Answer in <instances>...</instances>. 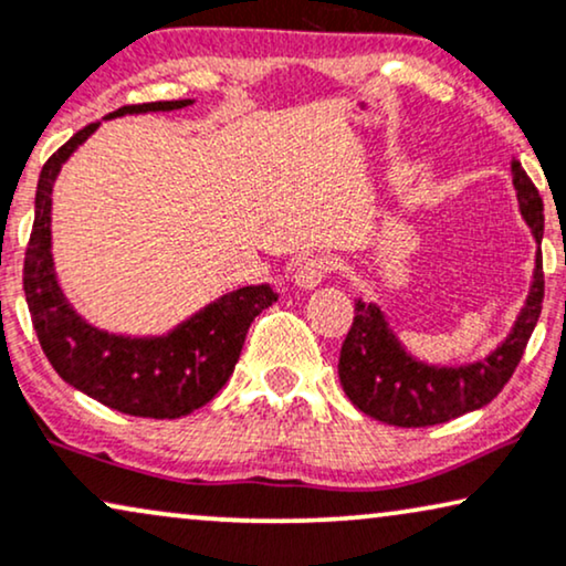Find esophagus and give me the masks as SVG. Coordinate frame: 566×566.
Here are the masks:
<instances>
[{"instance_id": "1", "label": "esophagus", "mask_w": 566, "mask_h": 566, "mask_svg": "<svg viewBox=\"0 0 566 566\" xmlns=\"http://www.w3.org/2000/svg\"><path fill=\"white\" fill-rule=\"evenodd\" d=\"M332 271H334V261L328 259V255H311V259H305L297 266L295 284L303 290H313V287H318V284L324 282Z\"/></svg>"}]
</instances>
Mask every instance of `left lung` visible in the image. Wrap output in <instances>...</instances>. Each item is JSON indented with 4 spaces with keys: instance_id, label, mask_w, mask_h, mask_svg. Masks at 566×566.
Listing matches in <instances>:
<instances>
[{
    "instance_id": "1",
    "label": "left lung",
    "mask_w": 566,
    "mask_h": 566,
    "mask_svg": "<svg viewBox=\"0 0 566 566\" xmlns=\"http://www.w3.org/2000/svg\"><path fill=\"white\" fill-rule=\"evenodd\" d=\"M512 182L517 190L522 219L535 242L543 240V200L520 161H512ZM543 307V255L535 253L533 284L512 334L489 357L468 366L439 368L415 360L399 345L376 303H355L353 326L339 353V381L357 410L381 423L423 428L447 423L464 412L489 405L517 368L527 339Z\"/></svg>"
}]
</instances>
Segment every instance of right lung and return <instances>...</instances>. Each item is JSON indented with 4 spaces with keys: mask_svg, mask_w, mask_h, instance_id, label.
Segmentation results:
<instances>
[{
    "mask_svg": "<svg viewBox=\"0 0 566 566\" xmlns=\"http://www.w3.org/2000/svg\"><path fill=\"white\" fill-rule=\"evenodd\" d=\"M192 104H130L106 119L140 112H171ZM102 123L85 125L49 156L35 188V219L25 248L23 290L41 349L64 381L112 410L138 418H182L219 395L232 376L253 318L276 303L269 284L242 287L171 328L164 336L138 339L98 332L64 300L52 261V188L62 164Z\"/></svg>",
    "mask_w": 566,
    "mask_h": 566,
    "instance_id": "1",
    "label": "right lung"
}]
</instances>
